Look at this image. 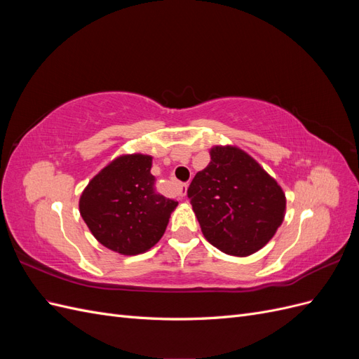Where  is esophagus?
<instances>
[{
    "instance_id": "obj_1",
    "label": "esophagus",
    "mask_w": 359,
    "mask_h": 359,
    "mask_svg": "<svg viewBox=\"0 0 359 359\" xmlns=\"http://www.w3.org/2000/svg\"><path fill=\"white\" fill-rule=\"evenodd\" d=\"M187 189H189V186L187 184H184V182H178L177 184V190H178V196H181V198H184L187 194Z\"/></svg>"
}]
</instances>
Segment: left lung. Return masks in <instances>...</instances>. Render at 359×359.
<instances>
[{
  "mask_svg": "<svg viewBox=\"0 0 359 359\" xmlns=\"http://www.w3.org/2000/svg\"><path fill=\"white\" fill-rule=\"evenodd\" d=\"M187 196L206 241L232 256L262 248L283 223L286 198L274 178L236 147H214Z\"/></svg>",
  "mask_w": 359,
  "mask_h": 359,
  "instance_id": "1",
  "label": "left lung"
}]
</instances>
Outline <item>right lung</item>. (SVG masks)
<instances>
[{
    "mask_svg": "<svg viewBox=\"0 0 359 359\" xmlns=\"http://www.w3.org/2000/svg\"><path fill=\"white\" fill-rule=\"evenodd\" d=\"M151 166V156H121L82 191L79 211L83 222L97 241L116 253L133 256L154 247L178 205L157 193Z\"/></svg>",
    "mask_w": 359,
    "mask_h": 359,
    "instance_id": "right-lung-1",
    "label": "right lung"
}]
</instances>
